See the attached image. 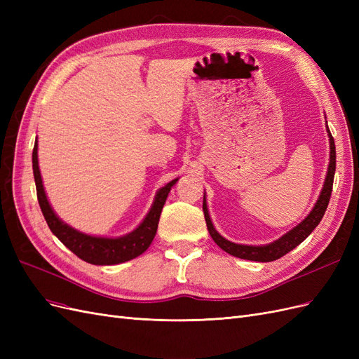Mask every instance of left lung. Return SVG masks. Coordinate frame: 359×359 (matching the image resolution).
Segmentation results:
<instances>
[{
  "label": "left lung",
  "instance_id": "obj_1",
  "mask_svg": "<svg viewBox=\"0 0 359 359\" xmlns=\"http://www.w3.org/2000/svg\"><path fill=\"white\" fill-rule=\"evenodd\" d=\"M328 137H330V165H328V172H327V178H325L322 191L318 198V202L314 203L313 210L310 214L304 219L299 224L293 227L292 231L285 233L278 240L274 243H269L266 245H244V244H235L227 241L226 238H223L219 232L215 231V227L211 222V217L208 214V206H206L205 201V193H203V215H205V222L206 227H208V232L214 243L219 245L222 250H224L226 253H229L235 257L240 259H247V260H255V262H273V260L280 259L281 256H285L289 253L290 250L299 245L306 238L316 229V226L320 223L322 217L327 211V206L330 203L331 198V191H332V182H334V173H335V145H334V137L330 132L328 124Z\"/></svg>",
  "mask_w": 359,
  "mask_h": 359
}]
</instances>
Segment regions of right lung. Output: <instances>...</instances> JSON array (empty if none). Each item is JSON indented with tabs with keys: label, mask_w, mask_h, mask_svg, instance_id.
<instances>
[{
	"label": "right lung",
	"mask_w": 359,
	"mask_h": 359,
	"mask_svg": "<svg viewBox=\"0 0 359 359\" xmlns=\"http://www.w3.org/2000/svg\"><path fill=\"white\" fill-rule=\"evenodd\" d=\"M32 172H34L37 199L49 229L70 250V252H73L79 259L85 260V262L93 265H116L142 255L154 240L163 205H165L168 199L170 189L175 186V182L178 181V178L172 180L165 187H161L157 191L149 212L147 214L144 222L140 223L133 232L118 238H104L86 235L76 231L67 223H64L60 217L53 212L40 175L37 140L34 144V149H32Z\"/></svg>",
	"instance_id": "obj_1"
}]
</instances>
